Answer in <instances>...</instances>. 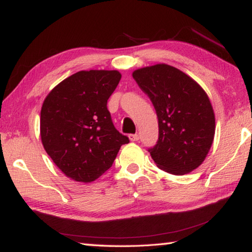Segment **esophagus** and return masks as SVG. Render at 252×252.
<instances>
[{"label": "esophagus", "mask_w": 252, "mask_h": 252, "mask_svg": "<svg viewBox=\"0 0 252 252\" xmlns=\"http://www.w3.org/2000/svg\"><path fill=\"white\" fill-rule=\"evenodd\" d=\"M129 139L131 140V141H138L139 140V134H130L129 135Z\"/></svg>", "instance_id": "34e87169"}]
</instances>
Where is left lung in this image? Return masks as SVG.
Masks as SVG:
<instances>
[{"mask_svg": "<svg viewBox=\"0 0 252 252\" xmlns=\"http://www.w3.org/2000/svg\"><path fill=\"white\" fill-rule=\"evenodd\" d=\"M132 76L157 112L159 138L148 149L153 161L176 176L197 169L210 150L216 130L207 93L190 76L168 64L135 70Z\"/></svg>", "mask_w": 252, "mask_h": 252, "instance_id": "8db88e82", "label": "left lung"}]
</instances>
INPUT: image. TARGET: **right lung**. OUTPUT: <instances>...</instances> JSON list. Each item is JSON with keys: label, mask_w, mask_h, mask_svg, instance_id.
I'll use <instances>...</instances> for the list:
<instances>
[{"label": "right lung", "mask_w": 252, "mask_h": 252, "mask_svg": "<svg viewBox=\"0 0 252 252\" xmlns=\"http://www.w3.org/2000/svg\"><path fill=\"white\" fill-rule=\"evenodd\" d=\"M121 80L118 71H80L59 83L41 110L45 151L66 177L92 182L112 167L129 138L113 126L108 100Z\"/></svg>", "instance_id": "right-lung-1"}]
</instances>
